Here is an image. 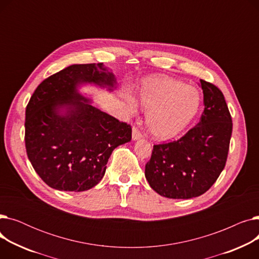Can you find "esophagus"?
<instances>
[{
    "label": "esophagus",
    "instance_id": "esophagus-1",
    "mask_svg": "<svg viewBox=\"0 0 259 259\" xmlns=\"http://www.w3.org/2000/svg\"><path fill=\"white\" fill-rule=\"evenodd\" d=\"M140 139H142L141 131L137 127H133L132 128V140L137 141V140H140Z\"/></svg>",
    "mask_w": 259,
    "mask_h": 259
}]
</instances>
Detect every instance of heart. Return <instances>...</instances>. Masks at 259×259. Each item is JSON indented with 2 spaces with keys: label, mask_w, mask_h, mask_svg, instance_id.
<instances>
[{
  "label": "heart",
  "mask_w": 259,
  "mask_h": 259,
  "mask_svg": "<svg viewBox=\"0 0 259 259\" xmlns=\"http://www.w3.org/2000/svg\"><path fill=\"white\" fill-rule=\"evenodd\" d=\"M147 109L146 125L153 137L166 141L175 138L191 122L200 107V95L194 88L170 77L146 79L140 89ZM128 109L137 110V102L127 98Z\"/></svg>",
  "instance_id": "obj_1"
}]
</instances>
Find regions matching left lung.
Masks as SVG:
<instances>
[{
	"mask_svg": "<svg viewBox=\"0 0 259 259\" xmlns=\"http://www.w3.org/2000/svg\"><path fill=\"white\" fill-rule=\"evenodd\" d=\"M205 109L183 138L154 145L145 176L159 195L188 199L205 193L226 166L232 118L223 92L200 79Z\"/></svg>",
	"mask_w": 259,
	"mask_h": 259,
	"instance_id": "left-lung-1",
	"label": "left lung"
}]
</instances>
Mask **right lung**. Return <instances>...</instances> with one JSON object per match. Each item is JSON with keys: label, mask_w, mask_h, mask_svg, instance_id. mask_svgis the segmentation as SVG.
Listing matches in <instances>:
<instances>
[{"label": "right lung", "mask_w": 259, "mask_h": 259, "mask_svg": "<svg viewBox=\"0 0 259 259\" xmlns=\"http://www.w3.org/2000/svg\"><path fill=\"white\" fill-rule=\"evenodd\" d=\"M86 83L116 88L103 63L71 65L44 79L26 107L27 155L43 182L61 191L81 192L98 185L112 151L131 141L130 125L78 93Z\"/></svg>", "instance_id": "1"}]
</instances>
